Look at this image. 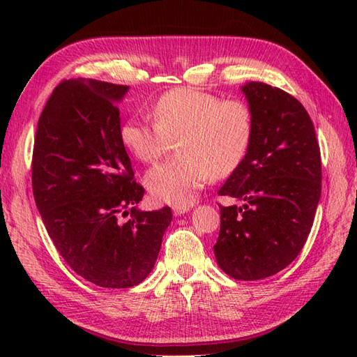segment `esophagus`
Segmentation results:
<instances>
[{"mask_svg": "<svg viewBox=\"0 0 357 357\" xmlns=\"http://www.w3.org/2000/svg\"><path fill=\"white\" fill-rule=\"evenodd\" d=\"M190 208H192V206H173V213H174V216H181V215L187 213Z\"/></svg>", "mask_w": 357, "mask_h": 357, "instance_id": "1", "label": "esophagus"}]
</instances>
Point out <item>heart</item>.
Listing matches in <instances>:
<instances>
[{"mask_svg": "<svg viewBox=\"0 0 357 357\" xmlns=\"http://www.w3.org/2000/svg\"><path fill=\"white\" fill-rule=\"evenodd\" d=\"M155 123L127 119L121 126L123 146L141 162L153 164L179 141V156L155 167L147 178L158 201L188 206L208 178H225L244 161L252 144L253 115L241 100L192 87L159 96Z\"/></svg>", "mask_w": 357, "mask_h": 357, "instance_id": "obj_1", "label": "heart"}]
</instances>
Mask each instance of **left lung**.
<instances>
[{
    "instance_id": "left-lung-1",
    "label": "left lung",
    "mask_w": 357,
    "mask_h": 357,
    "mask_svg": "<svg viewBox=\"0 0 357 357\" xmlns=\"http://www.w3.org/2000/svg\"><path fill=\"white\" fill-rule=\"evenodd\" d=\"M253 115L252 144L219 195L218 265L238 280H257L290 265L305 245L321 198V150L298 100L265 82L242 86Z\"/></svg>"
}]
</instances>
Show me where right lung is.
I'll return each instance as SVG.
<instances>
[{
    "label": "right lung",
    "mask_w": 357,
    "mask_h": 357,
    "mask_svg": "<svg viewBox=\"0 0 357 357\" xmlns=\"http://www.w3.org/2000/svg\"><path fill=\"white\" fill-rule=\"evenodd\" d=\"M127 90L64 79L38 119L32 158L33 198L52 242L75 273L104 288L142 282L172 222L170 207H136L144 187L121 142L116 107Z\"/></svg>",
    "instance_id": "right-lung-1"
}]
</instances>
